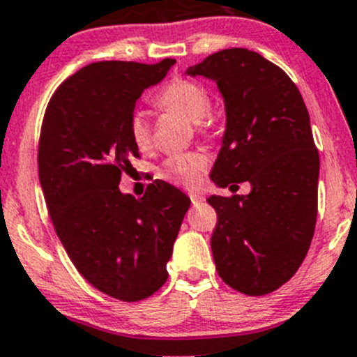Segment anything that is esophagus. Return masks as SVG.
Instances as JSON below:
<instances>
[{
	"instance_id": "34e87169",
	"label": "esophagus",
	"mask_w": 357,
	"mask_h": 357,
	"mask_svg": "<svg viewBox=\"0 0 357 357\" xmlns=\"http://www.w3.org/2000/svg\"><path fill=\"white\" fill-rule=\"evenodd\" d=\"M190 200H192L193 205H199L204 200V197L199 195V193H190Z\"/></svg>"
}]
</instances>
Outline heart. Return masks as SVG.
Returning a JSON list of instances; mask_svg holds the SVG:
<instances>
[{
	"label": "heart",
	"instance_id": "b5f03b06",
	"mask_svg": "<svg viewBox=\"0 0 357 357\" xmlns=\"http://www.w3.org/2000/svg\"><path fill=\"white\" fill-rule=\"evenodd\" d=\"M155 107L164 112H172L193 124H204L205 115L211 109V98L204 86L197 84L193 81H179L171 82L165 86L155 96ZM128 131L132 143L139 150L149 149L150 145V121L143 112H132L128 122ZM207 165V158L199 152L179 153L165 158L162 164L160 176L167 181L176 183L183 186H193L200 178V172Z\"/></svg>",
	"mask_w": 357,
	"mask_h": 357
}]
</instances>
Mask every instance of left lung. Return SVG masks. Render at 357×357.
I'll return each instance as SVG.
<instances>
[{"label": "left lung", "mask_w": 357, "mask_h": 357, "mask_svg": "<svg viewBox=\"0 0 357 357\" xmlns=\"http://www.w3.org/2000/svg\"><path fill=\"white\" fill-rule=\"evenodd\" d=\"M185 74L214 81L225 102L212 181L252 186L248 195L207 199L218 212L215 269L245 295L275 291L301 268L318 214L319 155L304 100L282 68L245 48L208 55Z\"/></svg>", "instance_id": "left-lung-1"}]
</instances>
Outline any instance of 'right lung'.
Here are the masks:
<instances>
[{
    "label": "right lung",
    "instance_id": "add662e5",
    "mask_svg": "<svg viewBox=\"0 0 357 357\" xmlns=\"http://www.w3.org/2000/svg\"><path fill=\"white\" fill-rule=\"evenodd\" d=\"M174 63H89L60 84L43 119L39 181L56 235L95 289L124 302L164 285L190 208L188 197L165 181L152 183L142 199L119 188L138 157L129 117Z\"/></svg>",
    "mask_w": 357,
    "mask_h": 357
}]
</instances>
